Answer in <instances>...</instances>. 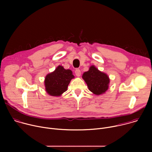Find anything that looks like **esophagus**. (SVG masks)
Masks as SVG:
<instances>
[{
	"label": "esophagus",
	"instance_id": "obj_1",
	"mask_svg": "<svg viewBox=\"0 0 152 152\" xmlns=\"http://www.w3.org/2000/svg\"><path fill=\"white\" fill-rule=\"evenodd\" d=\"M75 74H76V76H77V77H79L80 76V75H81V72H80V70H79V69H76V70H75Z\"/></svg>",
	"mask_w": 152,
	"mask_h": 152
}]
</instances>
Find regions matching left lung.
Instances as JSON below:
<instances>
[{
	"label": "left lung",
	"instance_id": "obj_1",
	"mask_svg": "<svg viewBox=\"0 0 152 152\" xmlns=\"http://www.w3.org/2000/svg\"><path fill=\"white\" fill-rule=\"evenodd\" d=\"M82 78L87 84L89 90L96 95L104 93L109 88V77L106 73L99 71L94 66H91L88 72L83 74Z\"/></svg>",
	"mask_w": 152,
	"mask_h": 152
}]
</instances>
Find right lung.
Segmentation results:
<instances>
[{
  "label": "right lung",
  "instance_id": "1",
  "mask_svg": "<svg viewBox=\"0 0 152 152\" xmlns=\"http://www.w3.org/2000/svg\"><path fill=\"white\" fill-rule=\"evenodd\" d=\"M72 70L59 66L54 72L48 74L45 80L46 92L52 96H59L66 91L71 80L75 77Z\"/></svg>",
  "mask_w": 152,
  "mask_h": 152
}]
</instances>
